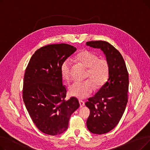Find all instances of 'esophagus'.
<instances>
[{"label":"esophagus","mask_w":150,"mask_h":150,"mask_svg":"<svg viewBox=\"0 0 150 150\" xmlns=\"http://www.w3.org/2000/svg\"><path fill=\"white\" fill-rule=\"evenodd\" d=\"M79 103H80V105L81 108L84 106V102L83 100H79Z\"/></svg>","instance_id":"esophagus-1"}]
</instances>
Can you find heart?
Returning <instances> with one entry per match:
<instances>
[{
  "label": "heart",
  "mask_w": 150,
  "mask_h": 150,
  "mask_svg": "<svg viewBox=\"0 0 150 150\" xmlns=\"http://www.w3.org/2000/svg\"><path fill=\"white\" fill-rule=\"evenodd\" d=\"M76 61L83 66L88 68L86 78L90 80L84 81H74L69 87L70 96L78 98L88 97L94 90V85L97 88L103 85L108 80L109 73L108 61L103 58L98 59L95 53L88 50H83L76 56ZM72 68V62L69 58L62 62L60 67L61 75L65 80H69Z\"/></svg>",
  "instance_id": "heart-1"
}]
</instances>
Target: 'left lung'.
I'll return each mask as SVG.
<instances>
[{
	"label": "left lung",
	"instance_id": "left-lung-1",
	"mask_svg": "<svg viewBox=\"0 0 150 150\" xmlns=\"http://www.w3.org/2000/svg\"><path fill=\"white\" fill-rule=\"evenodd\" d=\"M86 45L100 49L109 64L107 81L85 103L91 111L86 122L88 129L93 134H103L116 127L125 112L128 103V72L121 53L109 42L89 41Z\"/></svg>",
	"mask_w": 150,
	"mask_h": 150
}]
</instances>
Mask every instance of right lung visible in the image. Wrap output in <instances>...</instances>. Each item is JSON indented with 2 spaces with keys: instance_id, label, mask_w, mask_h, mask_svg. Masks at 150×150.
<instances>
[{
  "instance_id": "add662e5",
  "label": "right lung",
  "mask_w": 150,
  "mask_h": 150,
  "mask_svg": "<svg viewBox=\"0 0 150 150\" xmlns=\"http://www.w3.org/2000/svg\"><path fill=\"white\" fill-rule=\"evenodd\" d=\"M76 50L67 44L45 45L35 52L26 68L23 100L36 127L46 134L64 132L80 106L76 97L65 100L67 89L60 71L62 62Z\"/></svg>"
}]
</instances>
